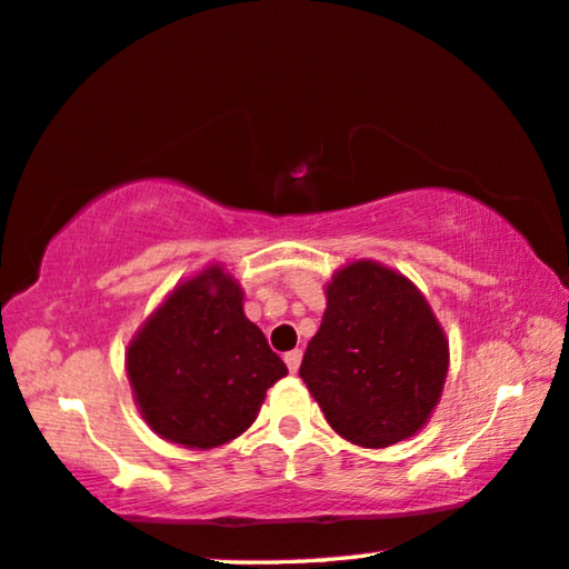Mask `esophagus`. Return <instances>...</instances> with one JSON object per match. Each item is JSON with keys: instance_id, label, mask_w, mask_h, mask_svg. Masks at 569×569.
I'll use <instances>...</instances> for the list:
<instances>
[{"instance_id": "esophagus-1", "label": "esophagus", "mask_w": 569, "mask_h": 569, "mask_svg": "<svg viewBox=\"0 0 569 569\" xmlns=\"http://www.w3.org/2000/svg\"><path fill=\"white\" fill-rule=\"evenodd\" d=\"M301 357H303V351L301 349H293V351H288V355L283 357V362L288 365V369H291V372H299Z\"/></svg>"}]
</instances>
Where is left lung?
Returning <instances> with one entry per match:
<instances>
[{
    "instance_id": "obj_1",
    "label": "left lung",
    "mask_w": 569,
    "mask_h": 569,
    "mask_svg": "<svg viewBox=\"0 0 569 569\" xmlns=\"http://www.w3.org/2000/svg\"><path fill=\"white\" fill-rule=\"evenodd\" d=\"M299 375L341 438L387 448L415 436L436 410L448 339L408 278L357 260L327 283V311Z\"/></svg>"
}]
</instances>
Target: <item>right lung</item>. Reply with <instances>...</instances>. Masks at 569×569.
<instances>
[{
	"label": "right lung",
	"mask_w": 569,
	"mask_h": 569,
	"mask_svg": "<svg viewBox=\"0 0 569 569\" xmlns=\"http://www.w3.org/2000/svg\"><path fill=\"white\" fill-rule=\"evenodd\" d=\"M126 372L157 436L204 450L246 432L288 369L242 313L236 278L210 266L179 283L137 331Z\"/></svg>",
	"instance_id": "right-lung-1"
}]
</instances>
